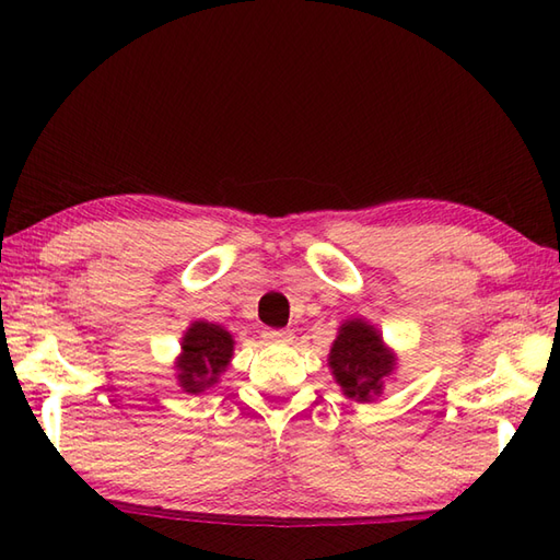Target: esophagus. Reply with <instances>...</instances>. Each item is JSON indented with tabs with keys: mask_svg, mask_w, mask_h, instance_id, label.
<instances>
[{
	"mask_svg": "<svg viewBox=\"0 0 560 560\" xmlns=\"http://www.w3.org/2000/svg\"><path fill=\"white\" fill-rule=\"evenodd\" d=\"M261 337L271 343H289L293 339V331L291 329H265L261 331Z\"/></svg>",
	"mask_w": 560,
	"mask_h": 560,
	"instance_id": "esophagus-1",
	"label": "esophagus"
}]
</instances>
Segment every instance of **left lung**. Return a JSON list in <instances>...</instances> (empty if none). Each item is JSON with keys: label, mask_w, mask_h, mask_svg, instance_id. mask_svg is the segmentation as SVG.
I'll use <instances>...</instances> for the list:
<instances>
[{"label": "left lung", "mask_w": 560, "mask_h": 560, "mask_svg": "<svg viewBox=\"0 0 560 560\" xmlns=\"http://www.w3.org/2000/svg\"><path fill=\"white\" fill-rule=\"evenodd\" d=\"M395 359L383 347L377 331L363 319L343 323L335 347L329 351V368L343 395L368 401L383 389V377L392 373Z\"/></svg>", "instance_id": "left-lung-1"}]
</instances>
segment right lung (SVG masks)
I'll list each match as a JSON object with an SVG mask.
<instances>
[{
	"mask_svg": "<svg viewBox=\"0 0 560 560\" xmlns=\"http://www.w3.org/2000/svg\"><path fill=\"white\" fill-rule=\"evenodd\" d=\"M233 355V337L219 325L195 323L183 339V355L177 361V380L189 395L211 387L225 371Z\"/></svg>",
	"mask_w": 560,
	"mask_h": 560,
	"instance_id": "right-lung-1",
	"label": "right lung"
}]
</instances>
